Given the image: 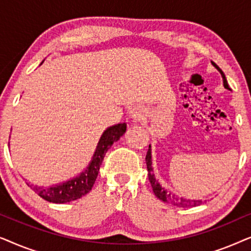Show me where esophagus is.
Listing matches in <instances>:
<instances>
[{
	"label": "esophagus",
	"mask_w": 251,
	"mask_h": 251,
	"mask_svg": "<svg viewBox=\"0 0 251 251\" xmlns=\"http://www.w3.org/2000/svg\"><path fill=\"white\" fill-rule=\"evenodd\" d=\"M129 114H130V119H131V121L133 123H138L144 119V109L142 106H138V105L133 106Z\"/></svg>",
	"instance_id": "1"
}]
</instances>
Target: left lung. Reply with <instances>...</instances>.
Returning a JSON list of instances; mask_svg holds the SVG:
<instances>
[{"instance_id":"1","label":"left lung","mask_w":251,"mask_h":251,"mask_svg":"<svg viewBox=\"0 0 251 251\" xmlns=\"http://www.w3.org/2000/svg\"><path fill=\"white\" fill-rule=\"evenodd\" d=\"M211 64L214 65V67L217 68V71L221 73L224 87L226 89H229L227 81H226V77L224 73H223V71L214 63V61H211ZM146 166H147V171H149V179L151 181V185H152L154 194H155V197L157 199H160L161 201L166 202V203H171L179 208H192L203 203V201L202 200H192V199L178 197V195L171 193V192H168L166 188L159 183V180L155 178V175H154L153 162H152V147H151V145L149 146V151H147V154H146Z\"/></svg>"}]
</instances>
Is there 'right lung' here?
I'll return each mask as SVG.
<instances>
[{"label":"right lung","mask_w":251,"mask_h":251,"mask_svg":"<svg viewBox=\"0 0 251 251\" xmlns=\"http://www.w3.org/2000/svg\"><path fill=\"white\" fill-rule=\"evenodd\" d=\"M126 131V123H119V125L112 126L106 129L102 132L100 139H99L90 163H89L87 169L82 171L78 176L49 187L37 186V185L33 184L27 185L35 193L39 194L41 198L49 202H52V203H67V202L77 200V199L84 197L94 186L96 178L98 176L99 168L101 166L106 152L113 144L118 142L125 135Z\"/></svg>","instance_id":"obj_1"}]
</instances>
